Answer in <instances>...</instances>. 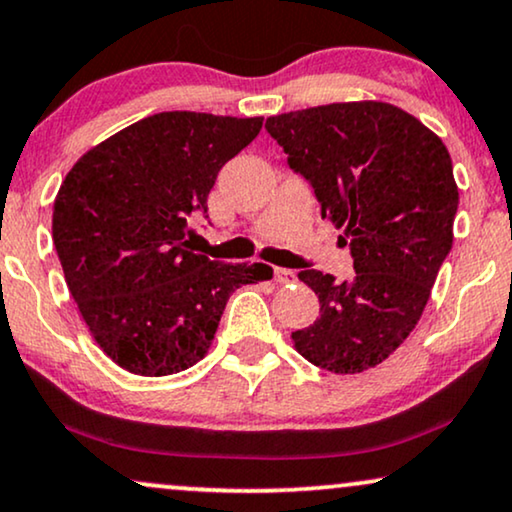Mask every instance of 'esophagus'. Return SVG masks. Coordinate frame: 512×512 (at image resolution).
Masks as SVG:
<instances>
[{"instance_id":"esophagus-1","label":"esophagus","mask_w":512,"mask_h":512,"mask_svg":"<svg viewBox=\"0 0 512 512\" xmlns=\"http://www.w3.org/2000/svg\"><path fill=\"white\" fill-rule=\"evenodd\" d=\"M295 271H292V269H274V281L276 283H292V281H295Z\"/></svg>"}]
</instances>
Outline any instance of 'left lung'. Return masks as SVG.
<instances>
[{"label":"left lung","mask_w":512,"mask_h":512,"mask_svg":"<svg viewBox=\"0 0 512 512\" xmlns=\"http://www.w3.org/2000/svg\"><path fill=\"white\" fill-rule=\"evenodd\" d=\"M267 131L313 187L320 215L344 229L339 241L356 269L342 283L299 271L320 316L292 332L295 349L335 374L377 367L419 323L452 250L459 189L447 147L405 109L377 100L278 114Z\"/></svg>","instance_id":"8db88e82"}]
</instances>
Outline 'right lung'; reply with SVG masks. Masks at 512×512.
Returning <instances> with one entry per match:
<instances>
[{"mask_svg": "<svg viewBox=\"0 0 512 512\" xmlns=\"http://www.w3.org/2000/svg\"><path fill=\"white\" fill-rule=\"evenodd\" d=\"M262 117L161 112L81 156L53 203V245L81 318L126 372L166 377L206 356L231 292L267 264L196 255L189 217Z\"/></svg>", "mask_w": 512, "mask_h": 512, "instance_id": "right-lung-1", "label": "right lung"}]
</instances>
